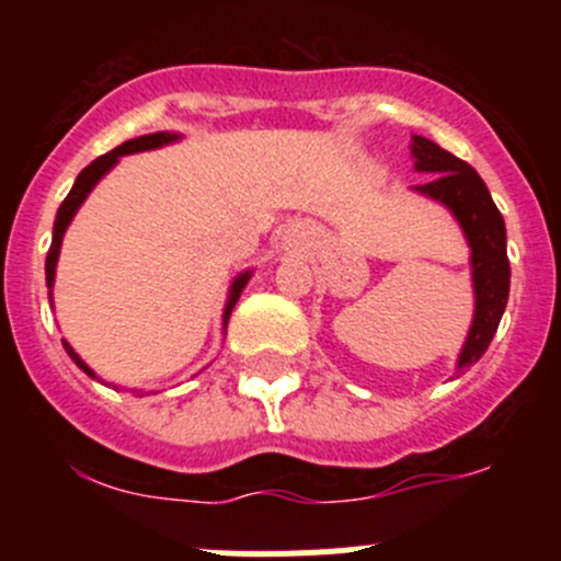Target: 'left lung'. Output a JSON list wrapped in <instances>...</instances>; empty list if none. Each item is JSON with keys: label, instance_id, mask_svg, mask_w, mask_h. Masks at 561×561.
Here are the masks:
<instances>
[{"label": "left lung", "instance_id": "obj_1", "mask_svg": "<svg viewBox=\"0 0 561 561\" xmlns=\"http://www.w3.org/2000/svg\"><path fill=\"white\" fill-rule=\"evenodd\" d=\"M412 162L417 173H432L426 184L412 186V192L439 203L454 214L469 244V265H472L474 314L463 347L458 353L456 371L469 369L483 358L505 314L511 296V263H507V233L500 208L491 201L489 186L478 171L463 160L439 149L434 140L412 135Z\"/></svg>", "mask_w": 561, "mask_h": 561}]
</instances>
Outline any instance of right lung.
Instances as JSON below:
<instances>
[{
    "label": "right lung",
    "instance_id": "right-lung-1",
    "mask_svg": "<svg viewBox=\"0 0 561 561\" xmlns=\"http://www.w3.org/2000/svg\"><path fill=\"white\" fill-rule=\"evenodd\" d=\"M175 140H181L179 133H149V135H140V138H133V140H124L122 146H116L113 151H107V154L98 157V160L92 162V165L83 168L81 173H78L76 184H72V190L67 192V197L61 201L59 211H56V219H54V239H50V249L48 254H45V285H48V298L54 301V279H56V263H59V252H61V239H65L67 228H70L72 217L78 214V208L83 206V201L89 197V192L94 190V186L100 184V179L107 171H113L116 168V162L122 160L124 154H138V151H151V149H162V146L168 144H175ZM252 279V268L249 271H241L239 276H236L233 282H230V290H228V301H225V312H222V328L228 331V320H230V312H233L236 301L241 298V293H244L247 282ZM61 344H65L67 355H70L72 360H76L78 369L87 371L92 380H98V375H94L92 369H89L87 364L81 360V355L76 353V350L70 347V342L67 339H61Z\"/></svg>",
    "mask_w": 561,
    "mask_h": 561
}]
</instances>
